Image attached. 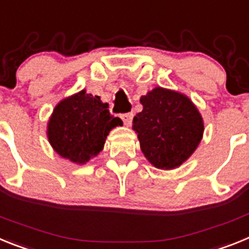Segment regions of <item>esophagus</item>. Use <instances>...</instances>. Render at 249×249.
Segmentation results:
<instances>
[{"label":"esophagus","instance_id":"esophagus-1","mask_svg":"<svg viewBox=\"0 0 249 249\" xmlns=\"http://www.w3.org/2000/svg\"><path fill=\"white\" fill-rule=\"evenodd\" d=\"M133 116H134L133 112H127V114H123L122 115L123 122H124V124L126 125V126H130L131 125V122H133Z\"/></svg>","mask_w":249,"mask_h":249}]
</instances>
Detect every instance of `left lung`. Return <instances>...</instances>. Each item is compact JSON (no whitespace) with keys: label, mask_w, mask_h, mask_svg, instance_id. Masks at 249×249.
<instances>
[{"label":"left lung","mask_w":249,"mask_h":249,"mask_svg":"<svg viewBox=\"0 0 249 249\" xmlns=\"http://www.w3.org/2000/svg\"><path fill=\"white\" fill-rule=\"evenodd\" d=\"M142 112L133 119L146 160L161 170L176 169L199 145L204 122L198 107L181 92L157 86L140 98Z\"/></svg>","instance_id":"8db88e82"}]
</instances>
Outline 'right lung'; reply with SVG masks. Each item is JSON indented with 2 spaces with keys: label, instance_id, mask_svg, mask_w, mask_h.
Instances as JSON below:
<instances>
[{
  "label": "right lung",
  "instance_id": "1",
  "mask_svg": "<svg viewBox=\"0 0 249 249\" xmlns=\"http://www.w3.org/2000/svg\"><path fill=\"white\" fill-rule=\"evenodd\" d=\"M123 125L110 115L109 104L86 90L62 99L47 122V139L53 150L64 159L84 165L104 149L107 135Z\"/></svg>",
  "mask_w": 249,
  "mask_h": 249
}]
</instances>
